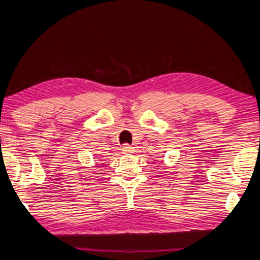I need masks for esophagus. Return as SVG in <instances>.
<instances>
[{
  "mask_svg": "<svg viewBox=\"0 0 260 260\" xmlns=\"http://www.w3.org/2000/svg\"><path fill=\"white\" fill-rule=\"evenodd\" d=\"M121 151H122V153H132L134 151V148L132 145H129V144H124L122 145V148H121Z\"/></svg>",
  "mask_w": 260,
  "mask_h": 260,
  "instance_id": "esophagus-1",
  "label": "esophagus"
}]
</instances>
